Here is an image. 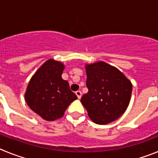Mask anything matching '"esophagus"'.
<instances>
[{"label":"esophagus","instance_id":"34e87169","mask_svg":"<svg viewBox=\"0 0 158 158\" xmlns=\"http://www.w3.org/2000/svg\"><path fill=\"white\" fill-rule=\"evenodd\" d=\"M75 94L77 95V96L78 99H81V95H82L81 92V91H77L76 93H75Z\"/></svg>","mask_w":158,"mask_h":158}]
</instances>
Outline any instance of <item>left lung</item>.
Wrapping results in <instances>:
<instances>
[{
	"label": "left lung",
	"instance_id": "obj_1",
	"mask_svg": "<svg viewBox=\"0 0 158 158\" xmlns=\"http://www.w3.org/2000/svg\"><path fill=\"white\" fill-rule=\"evenodd\" d=\"M87 93L81 102L91 120L110 123L126 111L132 93V83L116 67L104 62L85 64Z\"/></svg>",
	"mask_w": 158,
	"mask_h": 158
}]
</instances>
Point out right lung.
<instances>
[{"instance_id": "right-lung-1", "label": "right lung", "mask_w": 158, "mask_h": 158, "mask_svg": "<svg viewBox=\"0 0 158 158\" xmlns=\"http://www.w3.org/2000/svg\"><path fill=\"white\" fill-rule=\"evenodd\" d=\"M65 65L50 58L31 77L25 92V101L43 119L62 118L68 106L77 100L68 81L62 77Z\"/></svg>"}]
</instances>
